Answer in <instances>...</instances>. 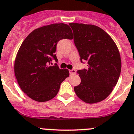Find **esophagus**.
<instances>
[{"label":"esophagus","instance_id":"esophagus-1","mask_svg":"<svg viewBox=\"0 0 134 134\" xmlns=\"http://www.w3.org/2000/svg\"><path fill=\"white\" fill-rule=\"evenodd\" d=\"M76 73V72L75 70H70V75H74V74H75Z\"/></svg>","mask_w":134,"mask_h":134}]
</instances>
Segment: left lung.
<instances>
[{"label":"left lung","mask_w":134,"mask_h":134,"mask_svg":"<svg viewBox=\"0 0 134 134\" xmlns=\"http://www.w3.org/2000/svg\"><path fill=\"white\" fill-rule=\"evenodd\" d=\"M81 61H88L87 69L78 70L80 84L74 87L77 96L87 104L107 98L117 84L121 72L120 52L106 32L93 24L70 23Z\"/></svg>","instance_id":"1"}]
</instances>
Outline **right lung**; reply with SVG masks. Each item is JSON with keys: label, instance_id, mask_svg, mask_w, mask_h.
<instances>
[{"label": "right lung", "instance_id": "1", "mask_svg": "<svg viewBox=\"0 0 134 134\" xmlns=\"http://www.w3.org/2000/svg\"><path fill=\"white\" fill-rule=\"evenodd\" d=\"M68 24L56 23L33 30L19 48L14 62V74L20 88L29 98L39 102L52 100L60 84L69 76L67 69L50 66L56 45L62 39H72Z\"/></svg>", "mask_w": 134, "mask_h": 134}]
</instances>
